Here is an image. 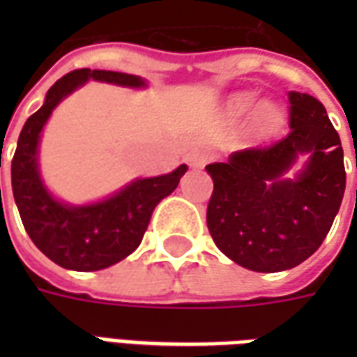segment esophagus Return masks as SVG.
Returning a JSON list of instances; mask_svg holds the SVG:
<instances>
[{"instance_id":"1","label":"esophagus","mask_w":357,"mask_h":357,"mask_svg":"<svg viewBox=\"0 0 357 357\" xmlns=\"http://www.w3.org/2000/svg\"><path fill=\"white\" fill-rule=\"evenodd\" d=\"M212 160V155H210L208 151H195L189 155V162L193 168H202V166H206V164Z\"/></svg>"}]
</instances>
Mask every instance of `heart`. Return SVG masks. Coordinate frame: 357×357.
Wrapping results in <instances>:
<instances>
[{
	"mask_svg": "<svg viewBox=\"0 0 357 357\" xmlns=\"http://www.w3.org/2000/svg\"><path fill=\"white\" fill-rule=\"evenodd\" d=\"M252 105H255V97L248 93L239 95L231 105L233 114H247L248 110L252 109ZM256 122L260 126V130L264 132H271V130H275L279 122H281V114H279V110L275 107H271V105H264L258 110V114H256Z\"/></svg>",
	"mask_w": 357,
	"mask_h": 357,
	"instance_id": "heart-1",
	"label": "heart"
}]
</instances>
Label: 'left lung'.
Returning a JSON list of instances; mask_svg holds the SVG:
<instances>
[{"instance_id":"left-lung-1","label":"left lung","mask_w":357,"mask_h":357,"mask_svg":"<svg viewBox=\"0 0 357 357\" xmlns=\"http://www.w3.org/2000/svg\"><path fill=\"white\" fill-rule=\"evenodd\" d=\"M289 105L287 137L206 166L214 181L206 208L212 239L233 262L262 273L314 255L344 197V153L325 107L298 91H289ZM300 152H310V160L296 180H284Z\"/></svg>"}]
</instances>
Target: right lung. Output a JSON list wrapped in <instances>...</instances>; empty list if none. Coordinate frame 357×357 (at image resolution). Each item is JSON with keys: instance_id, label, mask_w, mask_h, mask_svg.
I'll return each mask as SVG.
<instances>
[{"instance_id": "1", "label": "right lung", "mask_w": 357, "mask_h": 357, "mask_svg": "<svg viewBox=\"0 0 357 357\" xmlns=\"http://www.w3.org/2000/svg\"><path fill=\"white\" fill-rule=\"evenodd\" d=\"M88 80L128 88L145 86L133 74L89 68L68 73L51 86L42 109L26 120L11 162L13 197L30 239L50 260L74 271L105 269L132 255L147 231L155 206L187 172L181 164L172 174L135 179L107 201L86 206H68L53 199L38 170L40 133L59 102Z\"/></svg>"}]
</instances>
